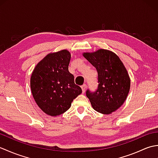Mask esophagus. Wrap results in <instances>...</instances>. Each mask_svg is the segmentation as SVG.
Listing matches in <instances>:
<instances>
[{
    "instance_id": "obj_1",
    "label": "esophagus",
    "mask_w": 158,
    "mask_h": 158,
    "mask_svg": "<svg viewBox=\"0 0 158 158\" xmlns=\"http://www.w3.org/2000/svg\"><path fill=\"white\" fill-rule=\"evenodd\" d=\"M86 85L83 84V85H81V89H82V92L84 93L85 92V89H86Z\"/></svg>"
}]
</instances>
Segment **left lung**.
<instances>
[{
  "label": "left lung",
  "mask_w": 158,
  "mask_h": 158,
  "mask_svg": "<svg viewBox=\"0 0 158 158\" xmlns=\"http://www.w3.org/2000/svg\"><path fill=\"white\" fill-rule=\"evenodd\" d=\"M83 55L98 72V89L94 92L86 91L93 109L102 114L115 111L125 102L130 88V79L123 64L115 53L106 49Z\"/></svg>",
  "instance_id": "obj_1"
}]
</instances>
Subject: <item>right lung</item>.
<instances>
[{"mask_svg":"<svg viewBox=\"0 0 158 158\" xmlns=\"http://www.w3.org/2000/svg\"><path fill=\"white\" fill-rule=\"evenodd\" d=\"M70 53L68 50L51 53L36 66L31 78V91L43 112L57 116L66 112L82 92L69 71Z\"/></svg>","mask_w":158,"mask_h":158,"instance_id":"add662e5","label":"right lung"}]
</instances>
